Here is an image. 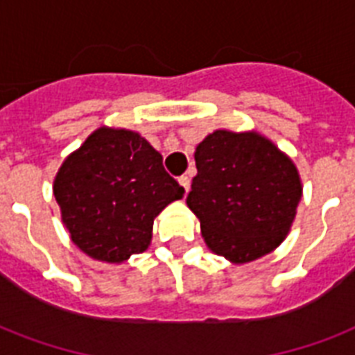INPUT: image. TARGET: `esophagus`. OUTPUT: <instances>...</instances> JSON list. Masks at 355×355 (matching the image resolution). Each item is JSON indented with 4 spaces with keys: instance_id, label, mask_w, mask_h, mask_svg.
I'll return each instance as SVG.
<instances>
[{
    "instance_id": "esophagus-1",
    "label": "esophagus",
    "mask_w": 355,
    "mask_h": 355,
    "mask_svg": "<svg viewBox=\"0 0 355 355\" xmlns=\"http://www.w3.org/2000/svg\"><path fill=\"white\" fill-rule=\"evenodd\" d=\"M178 184H180V186H182V188H184V191L188 193V191H189V184H191L189 177H180V178H178Z\"/></svg>"
}]
</instances>
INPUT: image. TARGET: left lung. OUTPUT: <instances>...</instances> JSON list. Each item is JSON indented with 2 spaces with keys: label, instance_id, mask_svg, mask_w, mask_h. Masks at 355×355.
<instances>
[{
  "label": "left lung",
  "instance_id": "1",
  "mask_svg": "<svg viewBox=\"0 0 355 355\" xmlns=\"http://www.w3.org/2000/svg\"><path fill=\"white\" fill-rule=\"evenodd\" d=\"M189 210L211 252L248 263L291 230L302 184L295 164L258 132L216 130L195 149Z\"/></svg>",
  "mask_w": 355,
  "mask_h": 355
}]
</instances>
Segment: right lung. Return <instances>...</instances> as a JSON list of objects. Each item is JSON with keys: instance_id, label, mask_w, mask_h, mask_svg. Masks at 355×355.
<instances>
[{"instance_id": "add662e5", "label": "right lung", "mask_w": 355, "mask_h": 355, "mask_svg": "<svg viewBox=\"0 0 355 355\" xmlns=\"http://www.w3.org/2000/svg\"><path fill=\"white\" fill-rule=\"evenodd\" d=\"M53 193L71 241L90 258L121 263L147 250L155 217L184 188L138 132L101 127L64 160Z\"/></svg>"}]
</instances>
